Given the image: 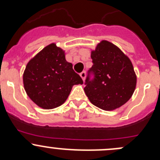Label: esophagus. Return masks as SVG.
<instances>
[{
	"label": "esophagus",
	"instance_id": "34e87169",
	"mask_svg": "<svg viewBox=\"0 0 160 160\" xmlns=\"http://www.w3.org/2000/svg\"><path fill=\"white\" fill-rule=\"evenodd\" d=\"M80 77H81L82 80H83V81H84L85 77H86V72H85V71H83V72H80Z\"/></svg>",
	"mask_w": 160,
	"mask_h": 160
}]
</instances>
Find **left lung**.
<instances>
[{
	"mask_svg": "<svg viewBox=\"0 0 160 160\" xmlns=\"http://www.w3.org/2000/svg\"><path fill=\"white\" fill-rule=\"evenodd\" d=\"M91 59L93 66L85 80V93L102 110L120 108L130 99L136 86L129 58L115 45L103 40L91 52Z\"/></svg>",
	"mask_w": 160,
	"mask_h": 160,
	"instance_id": "8db88e82",
	"label": "left lung"
}]
</instances>
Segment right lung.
Wrapping results in <instances>:
<instances>
[{
	"mask_svg": "<svg viewBox=\"0 0 160 160\" xmlns=\"http://www.w3.org/2000/svg\"><path fill=\"white\" fill-rule=\"evenodd\" d=\"M24 88L32 101L44 109L62 105L73 85L83 80L65 59L64 51L52 43L28 62L23 74Z\"/></svg>",
	"mask_w": 160,
	"mask_h": 160,
	"instance_id": "right-lung-1",
	"label": "right lung"
}]
</instances>
